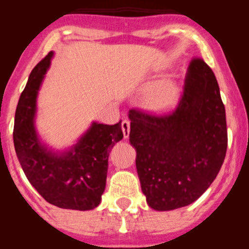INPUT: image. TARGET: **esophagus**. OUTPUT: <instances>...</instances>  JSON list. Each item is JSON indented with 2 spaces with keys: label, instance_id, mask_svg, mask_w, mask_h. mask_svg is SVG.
<instances>
[{
  "label": "esophagus",
  "instance_id": "34e87169",
  "mask_svg": "<svg viewBox=\"0 0 249 249\" xmlns=\"http://www.w3.org/2000/svg\"><path fill=\"white\" fill-rule=\"evenodd\" d=\"M129 129H131V123H129V121H127V120L122 121L123 137H124V138H128L129 137Z\"/></svg>",
  "mask_w": 249,
  "mask_h": 249
}]
</instances>
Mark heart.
<instances>
[{"label":"heart","mask_w":249,"mask_h":249,"mask_svg":"<svg viewBox=\"0 0 249 249\" xmlns=\"http://www.w3.org/2000/svg\"><path fill=\"white\" fill-rule=\"evenodd\" d=\"M179 98V89L175 81L163 80L152 83L143 93V105L148 111L163 113L173 108Z\"/></svg>","instance_id":"heart-1"}]
</instances>
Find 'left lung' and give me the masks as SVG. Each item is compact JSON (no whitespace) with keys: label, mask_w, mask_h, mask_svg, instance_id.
<instances>
[{"label":"left lung","mask_w":249,"mask_h":249,"mask_svg":"<svg viewBox=\"0 0 249 249\" xmlns=\"http://www.w3.org/2000/svg\"><path fill=\"white\" fill-rule=\"evenodd\" d=\"M129 142L147 203L172 211L198 199L212 184L227 151L226 109L213 71L191 62L177 108L166 116L131 109Z\"/></svg>","instance_id":"1"}]
</instances>
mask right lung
I'll return each instance as SVG.
<instances>
[{
	"instance_id": "obj_1",
	"label": "right lung",
	"mask_w": 249,
	"mask_h": 249,
	"mask_svg": "<svg viewBox=\"0 0 249 249\" xmlns=\"http://www.w3.org/2000/svg\"><path fill=\"white\" fill-rule=\"evenodd\" d=\"M50 52L28 77L15 114L13 143L26 177L48 203L65 210L89 211L100 204L106 188L108 156L123 138L116 124L92 122L77 143L53 151L36 129L37 96L51 66Z\"/></svg>"
}]
</instances>
